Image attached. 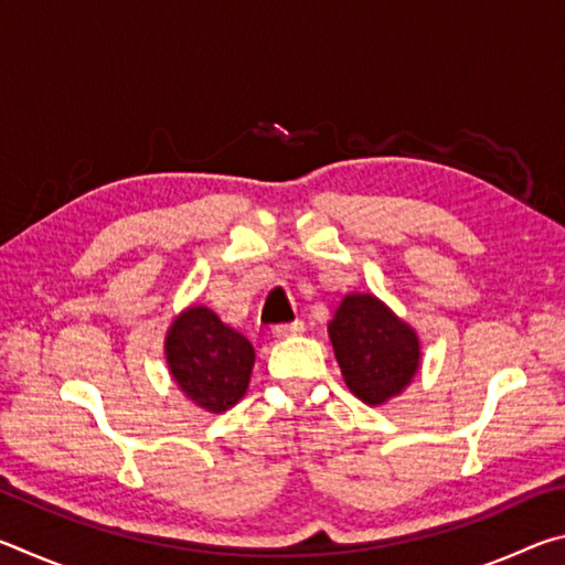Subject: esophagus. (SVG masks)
Returning a JSON list of instances; mask_svg holds the SVG:
<instances>
[{"label": "esophagus", "instance_id": "34e87169", "mask_svg": "<svg viewBox=\"0 0 565 565\" xmlns=\"http://www.w3.org/2000/svg\"><path fill=\"white\" fill-rule=\"evenodd\" d=\"M274 337L276 339H291V337H299L303 333V321H294V323H279V327H274Z\"/></svg>", "mask_w": 565, "mask_h": 565}]
</instances>
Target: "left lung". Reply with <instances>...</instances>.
<instances>
[{
	"label": "left lung",
	"mask_w": 565,
	"mask_h": 565,
	"mask_svg": "<svg viewBox=\"0 0 565 565\" xmlns=\"http://www.w3.org/2000/svg\"><path fill=\"white\" fill-rule=\"evenodd\" d=\"M329 339L343 384L369 406L404 394L420 369L416 329L374 294L351 291L329 321Z\"/></svg>",
	"instance_id": "obj_1"
}]
</instances>
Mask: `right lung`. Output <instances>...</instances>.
<instances>
[{"label": "right lung", "mask_w": 565, "mask_h": 565, "mask_svg": "<svg viewBox=\"0 0 565 565\" xmlns=\"http://www.w3.org/2000/svg\"><path fill=\"white\" fill-rule=\"evenodd\" d=\"M164 356L181 394L209 414H224L244 398L256 361L252 341L202 303L171 321Z\"/></svg>", "instance_id": "obj_1"}]
</instances>
